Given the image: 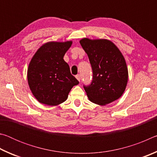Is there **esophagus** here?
<instances>
[{
  "label": "esophagus",
  "instance_id": "esophagus-1",
  "mask_svg": "<svg viewBox=\"0 0 157 157\" xmlns=\"http://www.w3.org/2000/svg\"><path fill=\"white\" fill-rule=\"evenodd\" d=\"M76 78H77V79H78V81L80 82V79H81V75H76Z\"/></svg>",
  "mask_w": 157,
  "mask_h": 157
}]
</instances>
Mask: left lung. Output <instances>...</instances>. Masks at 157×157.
I'll use <instances>...</instances> for the list:
<instances>
[{"label": "left lung", "mask_w": 157, "mask_h": 157, "mask_svg": "<svg viewBox=\"0 0 157 157\" xmlns=\"http://www.w3.org/2000/svg\"><path fill=\"white\" fill-rule=\"evenodd\" d=\"M79 43L88 55L93 71L91 84L84 85L89 99L105 105L121 98L128 80V70L121 52L107 39L84 38Z\"/></svg>", "instance_id": "8db88e82"}]
</instances>
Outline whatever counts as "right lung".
<instances>
[{"instance_id": "add662e5", "label": "right lung", "mask_w": 157, "mask_h": 157, "mask_svg": "<svg viewBox=\"0 0 157 157\" xmlns=\"http://www.w3.org/2000/svg\"><path fill=\"white\" fill-rule=\"evenodd\" d=\"M72 41L48 42L32 58L28 81L32 93L42 104L55 106L64 102L73 86L79 84L63 60Z\"/></svg>"}]
</instances>
